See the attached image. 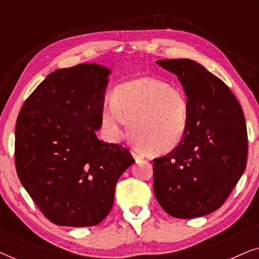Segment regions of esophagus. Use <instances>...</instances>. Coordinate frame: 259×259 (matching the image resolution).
Here are the masks:
<instances>
[{"label": "esophagus", "mask_w": 259, "mask_h": 259, "mask_svg": "<svg viewBox=\"0 0 259 259\" xmlns=\"http://www.w3.org/2000/svg\"><path fill=\"white\" fill-rule=\"evenodd\" d=\"M132 154H133V157H134V159H136V160H140V159H144V154L140 153V152L137 151V150H133Z\"/></svg>", "instance_id": "1"}]
</instances>
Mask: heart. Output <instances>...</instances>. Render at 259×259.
Wrapping results in <instances>:
<instances>
[{
	"label": "heart",
	"mask_w": 259,
	"mask_h": 259,
	"mask_svg": "<svg viewBox=\"0 0 259 259\" xmlns=\"http://www.w3.org/2000/svg\"><path fill=\"white\" fill-rule=\"evenodd\" d=\"M111 102L101 111V125L112 139H120L130 121L131 137L147 153L166 154L182 144L189 127L190 104L179 87L141 76L116 86Z\"/></svg>",
	"instance_id": "obj_1"
}]
</instances>
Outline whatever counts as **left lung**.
Wrapping results in <instances>:
<instances>
[{"mask_svg": "<svg viewBox=\"0 0 259 259\" xmlns=\"http://www.w3.org/2000/svg\"><path fill=\"white\" fill-rule=\"evenodd\" d=\"M176 74L190 104L182 144L154 159V194L176 218H196L218 210L246 166L247 132L243 109L230 88L189 59L159 60Z\"/></svg>", "mask_w": 259, "mask_h": 259, "instance_id": "left-lung-1", "label": "left lung"}]
</instances>
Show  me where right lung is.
Instances as JSON below:
<instances>
[{
    "label": "right lung",
    "instance_id": "add662e5",
    "mask_svg": "<svg viewBox=\"0 0 259 259\" xmlns=\"http://www.w3.org/2000/svg\"><path fill=\"white\" fill-rule=\"evenodd\" d=\"M111 70L81 63L49 74L21 108L15 127L20 182L47 219L93 226L114 201L120 176L134 162L118 144L99 140Z\"/></svg>",
    "mask_w": 259,
    "mask_h": 259
}]
</instances>
